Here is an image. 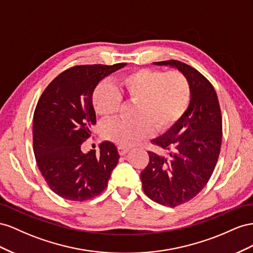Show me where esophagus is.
I'll use <instances>...</instances> for the list:
<instances>
[{"label": "esophagus", "instance_id": "1", "mask_svg": "<svg viewBox=\"0 0 253 253\" xmlns=\"http://www.w3.org/2000/svg\"><path fill=\"white\" fill-rule=\"evenodd\" d=\"M118 151H119V154H120L121 156H125V155L128 153V151H129V148L119 146V147H118Z\"/></svg>", "mask_w": 253, "mask_h": 253}]
</instances>
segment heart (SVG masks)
<instances>
[{"label": "heart", "mask_w": 253, "mask_h": 253, "mask_svg": "<svg viewBox=\"0 0 253 253\" xmlns=\"http://www.w3.org/2000/svg\"><path fill=\"white\" fill-rule=\"evenodd\" d=\"M135 102L133 120H114L102 127L104 138L122 147L134 145L155 130L164 132L176 125L186 111L191 89L179 72L165 74L153 69H138L121 75L117 88L108 83L96 85L92 94L95 112L109 118L118 111L121 100Z\"/></svg>", "instance_id": "obj_1"}]
</instances>
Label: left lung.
Wrapping results in <instances>:
<instances>
[{
	"label": "left lung",
	"instance_id": "obj_1",
	"mask_svg": "<svg viewBox=\"0 0 253 253\" xmlns=\"http://www.w3.org/2000/svg\"><path fill=\"white\" fill-rule=\"evenodd\" d=\"M154 64L177 69L191 89L182 118L153 140L168 154L148 151L149 162L141 172L144 193L158 204L174 208L196 196L213 174L221 145V112L213 85L197 70L178 60Z\"/></svg>",
	"mask_w": 253,
	"mask_h": 253
}]
</instances>
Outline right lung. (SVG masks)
Segmentation results:
<instances>
[{
  "label": "right lung",
  "instance_id": "1",
  "mask_svg": "<svg viewBox=\"0 0 253 253\" xmlns=\"http://www.w3.org/2000/svg\"><path fill=\"white\" fill-rule=\"evenodd\" d=\"M126 63L76 66L62 72L43 91L34 113V154L46 183L58 196L84 201L108 184L120 155L113 143L84 154L82 144L96 124L92 94L98 83Z\"/></svg>",
  "mask_w": 253,
  "mask_h": 253
}]
</instances>
